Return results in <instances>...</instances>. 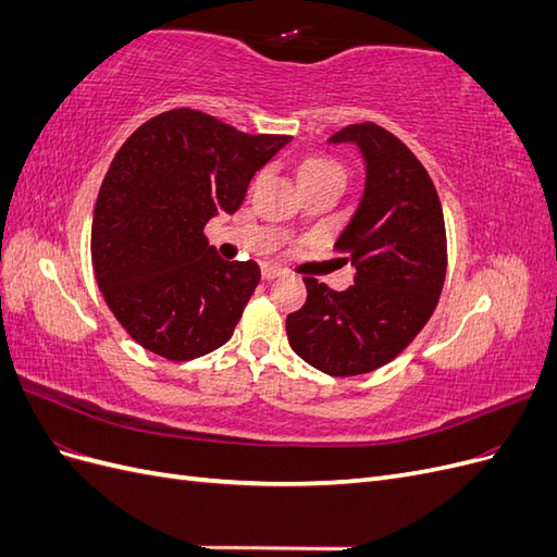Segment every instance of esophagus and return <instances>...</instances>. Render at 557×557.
Returning <instances> with one entry per match:
<instances>
[{
    "mask_svg": "<svg viewBox=\"0 0 557 557\" xmlns=\"http://www.w3.org/2000/svg\"><path fill=\"white\" fill-rule=\"evenodd\" d=\"M283 272H281V269L278 267H272V264H264L262 267V278L264 281H272V278H278Z\"/></svg>",
    "mask_w": 557,
    "mask_h": 557,
    "instance_id": "esophagus-1",
    "label": "esophagus"
}]
</instances>
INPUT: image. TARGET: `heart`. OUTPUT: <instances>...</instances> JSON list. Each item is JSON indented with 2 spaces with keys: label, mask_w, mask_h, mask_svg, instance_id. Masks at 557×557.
Here are the masks:
<instances>
[{
  "label": "heart",
  "mask_w": 557,
  "mask_h": 557,
  "mask_svg": "<svg viewBox=\"0 0 557 557\" xmlns=\"http://www.w3.org/2000/svg\"><path fill=\"white\" fill-rule=\"evenodd\" d=\"M342 174V166L336 164L334 160L330 158H320V156H313V158H307L305 162L299 164V181H307V178H323V176H336Z\"/></svg>",
  "instance_id": "b5f03b06"
}]
</instances>
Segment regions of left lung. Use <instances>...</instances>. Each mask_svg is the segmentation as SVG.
<instances>
[{"label":"left lung","mask_w":557,"mask_h":557,"mask_svg":"<svg viewBox=\"0 0 557 557\" xmlns=\"http://www.w3.org/2000/svg\"><path fill=\"white\" fill-rule=\"evenodd\" d=\"M330 144H356L364 193L334 248L356 267L336 293L307 276V305L285 318L297 356L330 376L374 372L425 327L446 278V227L425 166L393 132L348 125Z\"/></svg>","instance_id":"left-lung-1"}]
</instances>
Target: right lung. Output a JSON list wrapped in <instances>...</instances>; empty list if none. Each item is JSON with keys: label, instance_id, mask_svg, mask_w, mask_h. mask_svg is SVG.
Masks as SVG:
<instances>
[{"label": "right lung", "instance_id": "1", "mask_svg": "<svg viewBox=\"0 0 557 557\" xmlns=\"http://www.w3.org/2000/svg\"><path fill=\"white\" fill-rule=\"evenodd\" d=\"M290 139L172 109L117 150L97 195L90 256L109 309L139 346L185 362L230 339L260 267L223 260L205 225L237 211L252 174Z\"/></svg>", "mask_w": 557, "mask_h": 557}]
</instances>
